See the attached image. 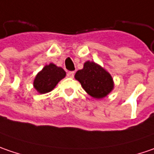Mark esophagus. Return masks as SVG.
Instances as JSON below:
<instances>
[{"mask_svg": "<svg viewBox=\"0 0 154 154\" xmlns=\"http://www.w3.org/2000/svg\"><path fill=\"white\" fill-rule=\"evenodd\" d=\"M74 75H75V72L74 71H69L67 73V77H70V78H73L74 77Z\"/></svg>", "mask_w": 154, "mask_h": 154, "instance_id": "34e87169", "label": "esophagus"}]
</instances>
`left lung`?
I'll use <instances>...</instances> for the list:
<instances>
[{
	"label": "left lung",
	"mask_w": 154,
	"mask_h": 154,
	"mask_svg": "<svg viewBox=\"0 0 154 154\" xmlns=\"http://www.w3.org/2000/svg\"><path fill=\"white\" fill-rule=\"evenodd\" d=\"M75 78L95 99H103L114 89V80L110 73L93 61H86L84 68L76 72Z\"/></svg>",
	"instance_id": "left-lung-1"
}]
</instances>
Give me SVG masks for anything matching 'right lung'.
Masks as SVG:
<instances>
[{
	"label": "right lung",
	"instance_id": "obj_1",
	"mask_svg": "<svg viewBox=\"0 0 154 154\" xmlns=\"http://www.w3.org/2000/svg\"><path fill=\"white\" fill-rule=\"evenodd\" d=\"M66 76L61 67L51 63L45 65L33 80V87L39 94H45L53 90L60 80Z\"/></svg>",
	"mask_w": 154,
	"mask_h": 154
}]
</instances>
